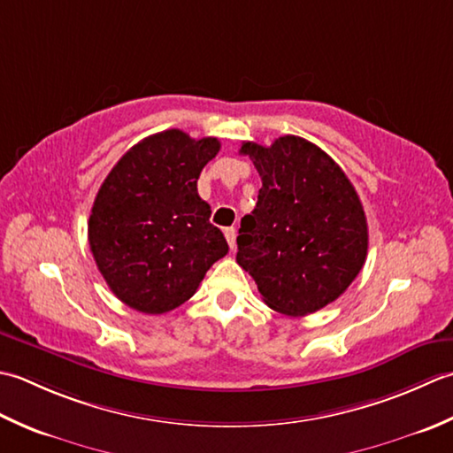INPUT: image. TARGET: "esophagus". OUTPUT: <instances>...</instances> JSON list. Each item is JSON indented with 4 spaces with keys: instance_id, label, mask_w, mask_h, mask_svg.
I'll use <instances>...</instances> for the list:
<instances>
[{
    "instance_id": "obj_1",
    "label": "esophagus",
    "mask_w": 453,
    "mask_h": 453,
    "mask_svg": "<svg viewBox=\"0 0 453 453\" xmlns=\"http://www.w3.org/2000/svg\"><path fill=\"white\" fill-rule=\"evenodd\" d=\"M225 238H226V242H228V246H230V250H234L236 248V228H225Z\"/></svg>"
}]
</instances>
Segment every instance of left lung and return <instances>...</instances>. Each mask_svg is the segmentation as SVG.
<instances>
[{
    "mask_svg": "<svg viewBox=\"0 0 453 453\" xmlns=\"http://www.w3.org/2000/svg\"><path fill=\"white\" fill-rule=\"evenodd\" d=\"M262 178L238 230V265L252 275L267 307L311 315L336 301L362 270L367 220L342 168L301 136L272 146L242 142Z\"/></svg>",
    "mask_w": 453,
    "mask_h": 453,
    "instance_id": "1",
    "label": "left lung"
}]
</instances>
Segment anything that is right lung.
Here are the masks:
<instances>
[{
  "label": "right lung",
  "instance_id": "1",
  "mask_svg": "<svg viewBox=\"0 0 453 453\" xmlns=\"http://www.w3.org/2000/svg\"><path fill=\"white\" fill-rule=\"evenodd\" d=\"M219 150L213 136L196 141L170 128L134 144L101 183L89 248L109 289L131 309L162 315L180 307L226 256L197 193L199 173Z\"/></svg>",
  "mask_w": 453,
  "mask_h": 453
}]
</instances>
